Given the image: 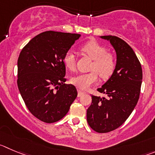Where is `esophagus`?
I'll return each instance as SVG.
<instances>
[{"instance_id": "obj_1", "label": "esophagus", "mask_w": 155, "mask_h": 155, "mask_svg": "<svg viewBox=\"0 0 155 155\" xmlns=\"http://www.w3.org/2000/svg\"><path fill=\"white\" fill-rule=\"evenodd\" d=\"M78 97H81L82 95H84V92L80 91V90H78Z\"/></svg>"}]
</instances>
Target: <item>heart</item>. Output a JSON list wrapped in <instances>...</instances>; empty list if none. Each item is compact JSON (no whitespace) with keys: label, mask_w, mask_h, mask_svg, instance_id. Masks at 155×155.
Returning a JSON list of instances; mask_svg holds the SVG:
<instances>
[{"label":"heart","mask_w":155,"mask_h":155,"mask_svg":"<svg viewBox=\"0 0 155 155\" xmlns=\"http://www.w3.org/2000/svg\"><path fill=\"white\" fill-rule=\"evenodd\" d=\"M81 51L93 59L91 65V72L79 74L72 77V84L81 90H87L92 84L98 81V74L103 79H108L112 76L116 66V58L107 48L95 40L87 42L81 47ZM63 62L66 68L74 71L76 68L74 55L71 51L64 54Z\"/></svg>","instance_id":"b5f03b06"}]
</instances>
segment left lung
<instances>
[{"mask_svg":"<svg viewBox=\"0 0 155 155\" xmlns=\"http://www.w3.org/2000/svg\"><path fill=\"white\" fill-rule=\"evenodd\" d=\"M116 52V66L110 79L97 91L107 95H92L87 120L92 129L106 133L119 128L129 118L139 98L142 69L133 49L120 38L103 36Z\"/></svg>","mask_w":155,"mask_h":155,"instance_id":"left-lung-1","label":"left lung"}]
</instances>
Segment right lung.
Listing matches in <instances>:
<instances>
[{
    "label": "right lung",
    "mask_w": 155,
    "mask_h": 155,
    "mask_svg": "<svg viewBox=\"0 0 155 155\" xmlns=\"http://www.w3.org/2000/svg\"><path fill=\"white\" fill-rule=\"evenodd\" d=\"M80 34L46 31L32 38L17 61V85L26 107L46 123L62 119L77 96L76 87L66 84L64 54Z\"/></svg>",
    "instance_id": "right-lung-1"
}]
</instances>
